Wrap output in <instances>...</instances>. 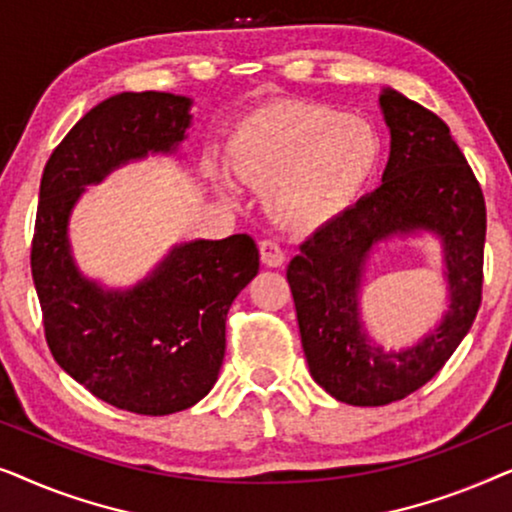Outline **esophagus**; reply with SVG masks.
Returning a JSON list of instances; mask_svg holds the SVG:
<instances>
[{"label": "esophagus", "mask_w": 512, "mask_h": 512, "mask_svg": "<svg viewBox=\"0 0 512 512\" xmlns=\"http://www.w3.org/2000/svg\"><path fill=\"white\" fill-rule=\"evenodd\" d=\"M261 261H263V265H268V268H279V265H284L286 254L275 240H263L261 242Z\"/></svg>", "instance_id": "1"}]
</instances>
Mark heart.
Returning a JSON list of instances; mask_svg holds the SVG:
<instances>
[{"instance_id":"1","label":"heart","mask_w":512,"mask_h":512,"mask_svg":"<svg viewBox=\"0 0 512 512\" xmlns=\"http://www.w3.org/2000/svg\"><path fill=\"white\" fill-rule=\"evenodd\" d=\"M226 158L242 181L265 188V209L279 226L307 233L354 205L380 167L382 139L361 116L279 100L237 121Z\"/></svg>"}]
</instances>
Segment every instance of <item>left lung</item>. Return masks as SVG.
<instances>
[{
	"label": "left lung",
	"instance_id": "8db88e82",
	"mask_svg": "<svg viewBox=\"0 0 512 512\" xmlns=\"http://www.w3.org/2000/svg\"><path fill=\"white\" fill-rule=\"evenodd\" d=\"M391 153L382 184L300 244L289 279L314 382L349 405H387L424 387L471 331L482 300L487 209L445 121L396 90L380 95ZM441 237L451 307L438 329L403 353L362 331L358 289L367 254L391 234Z\"/></svg>",
	"mask_w": 512,
	"mask_h": 512
}]
</instances>
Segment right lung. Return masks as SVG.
Masks as SVG:
<instances>
[{
    "label": "right lung",
    "instance_id": "right-lung-1",
    "mask_svg": "<svg viewBox=\"0 0 512 512\" xmlns=\"http://www.w3.org/2000/svg\"><path fill=\"white\" fill-rule=\"evenodd\" d=\"M188 109V97L156 90L109 97L55 146L39 188L32 279L53 359L100 401L137 415H172L209 394L228 310L256 277L258 247L249 235L184 242L137 286L107 291L76 268L67 223L88 184L177 151Z\"/></svg>",
    "mask_w": 512,
    "mask_h": 512
}]
</instances>
